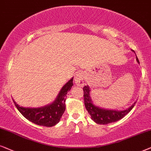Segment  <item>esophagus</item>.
Listing matches in <instances>:
<instances>
[{
    "label": "esophagus",
    "instance_id": "esophagus-1",
    "mask_svg": "<svg viewBox=\"0 0 151 151\" xmlns=\"http://www.w3.org/2000/svg\"><path fill=\"white\" fill-rule=\"evenodd\" d=\"M84 79H85V73L82 71H79L74 76V81L77 86H82L84 84Z\"/></svg>",
    "mask_w": 151,
    "mask_h": 151
}]
</instances>
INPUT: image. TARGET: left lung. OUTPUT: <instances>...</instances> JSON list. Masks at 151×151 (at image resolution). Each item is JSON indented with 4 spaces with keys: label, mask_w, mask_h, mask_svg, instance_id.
<instances>
[{
    "label": "left lung",
    "mask_w": 151,
    "mask_h": 151,
    "mask_svg": "<svg viewBox=\"0 0 151 151\" xmlns=\"http://www.w3.org/2000/svg\"><path fill=\"white\" fill-rule=\"evenodd\" d=\"M132 52L135 54L133 50ZM137 62L139 64V60L136 55ZM90 88L89 86H85L83 87L84 93V104L86 110L91 116V119L96 124H108L112 122L119 121L122 119L126 114H128L134 107L136 101L132 104L131 106L126 108V110H118L114 109H106V108L96 106L92 101L91 94H90Z\"/></svg>",
    "instance_id": "8db88e82"
}]
</instances>
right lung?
Returning a JSON list of instances; mask_svg holds the SVG:
<instances>
[{"instance_id": "add662e5", "label": "right lung", "mask_w": 151, "mask_h": 151, "mask_svg": "<svg viewBox=\"0 0 151 151\" xmlns=\"http://www.w3.org/2000/svg\"><path fill=\"white\" fill-rule=\"evenodd\" d=\"M73 86V77L71 78L60 90L53 101L47 105L38 108H25L20 106L13 100L18 110L26 119L39 126L51 127L58 124L65 110L66 94Z\"/></svg>"}]
</instances>
